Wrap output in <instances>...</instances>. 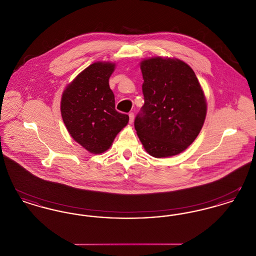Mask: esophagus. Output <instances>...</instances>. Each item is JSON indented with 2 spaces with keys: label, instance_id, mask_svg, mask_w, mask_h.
<instances>
[{
  "label": "esophagus",
  "instance_id": "1",
  "mask_svg": "<svg viewBox=\"0 0 256 256\" xmlns=\"http://www.w3.org/2000/svg\"><path fill=\"white\" fill-rule=\"evenodd\" d=\"M128 116H130V124H132L134 121V113L130 112V113L128 114Z\"/></svg>",
  "mask_w": 256,
  "mask_h": 256
}]
</instances>
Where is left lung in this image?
<instances>
[{
  "label": "left lung",
  "mask_w": 256,
  "mask_h": 256,
  "mask_svg": "<svg viewBox=\"0 0 256 256\" xmlns=\"http://www.w3.org/2000/svg\"><path fill=\"white\" fill-rule=\"evenodd\" d=\"M145 104L134 128L146 152L156 158L182 152L195 141L206 116V100L195 72L178 58L140 63Z\"/></svg>",
  "instance_id": "obj_1"
}]
</instances>
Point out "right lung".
I'll return each instance as SVG.
<instances>
[{"label": "right lung", "instance_id": "right-lung-1", "mask_svg": "<svg viewBox=\"0 0 256 256\" xmlns=\"http://www.w3.org/2000/svg\"><path fill=\"white\" fill-rule=\"evenodd\" d=\"M114 69L111 62L91 64L67 86L61 98V116L68 132L95 154L110 148L130 119L115 110L108 84Z\"/></svg>", "mask_w": 256, "mask_h": 256}]
</instances>
